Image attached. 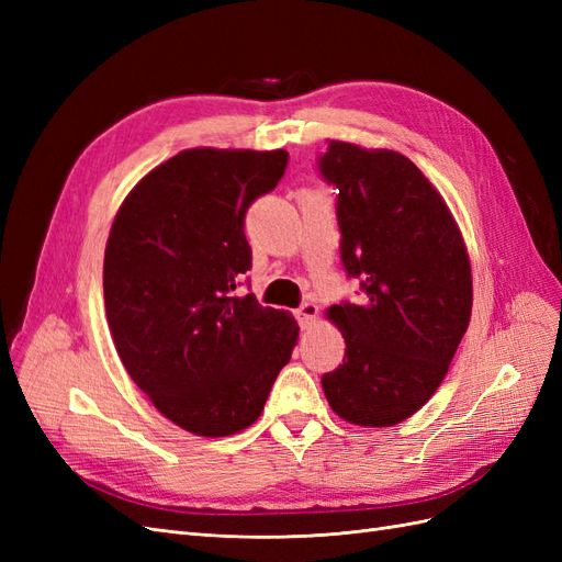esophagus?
<instances>
[{"instance_id": "1", "label": "esophagus", "mask_w": 562, "mask_h": 562, "mask_svg": "<svg viewBox=\"0 0 562 562\" xmlns=\"http://www.w3.org/2000/svg\"><path fill=\"white\" fill-rule=\"evenodd\" d=\"M316 314H318V307H316L314 302H302L300 307H297V312H295L300 328H310L312 323L316 321Z\"/></svg>"}]
</instances>
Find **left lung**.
<instances>
[{
    "mask_svg": "<svg viewBox=\"0 0 562 562\" xmlns=\"http://www.w3.org/2000/svg\"><path fill=\"white\" fill-rule=\"evenodd\" d=\"M321 178L337 187L339 255L361 300L326 312L347 342L321 378L333 411L394 427L443 382L471 318V262L443 196L394 149L330 140Z\"/></svg>",
    "mask_w": 562,
    "mask_h": 562,
    "instance_id": "8db88e82",
    "label": "left lung"
}]
</instances>
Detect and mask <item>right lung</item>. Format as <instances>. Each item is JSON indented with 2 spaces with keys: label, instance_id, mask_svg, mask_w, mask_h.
<instances>
[{
  "label": "right lung",
  "instance_id": "obj_1",
  "mask_svg": "<svg viewBox=\"0 0 562 562\" xmlns=\"http://www.w3.org/2000/svg\"><path fill=\"white\" fill-rule=\"evenodd\" d=\"M285 166V149H184L133 187L110 229L103 291L119 359L196 436L250 427L297 342L291 314L236 293L252 265L246 211Z\"/></svg>",
  "mask_w": 562,
  "mask_h": 562
}]
</instances>
